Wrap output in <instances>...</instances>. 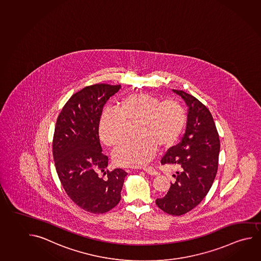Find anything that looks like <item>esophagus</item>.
<instances>
[{
  "label": "esophagus",
  "mask_w": 261,
  "mask_h": 261,
  "mask_svg": "<svg viewBox=\"0 0 261 261\" xmlns=\"http://www.w3.org/2000/svg\"><path fill=\"white\" fill-rule=\"evenodd\" d=\"M143 170H144L147 173H149L150 175L155 176V175H158V174H159V172H157L153 167H147V168H144Z\"/></svg>",
  "instance_id": "34e87169"
}]
</instances>
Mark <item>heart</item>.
<instances>
[{
    "label": "heart",
    "instance_id": "b5f03b06",
    "mask_svg": "<svg viewBox=\"0 0 261 261\" xmlns=\"http://www.w3.org/2000/svg\"><path fill=\"white\" fill-rule=\"evenodd\" d=\"M116 111H103L98 121V136L108 147L123 138L127 123L137 120L134 140L120 142L112 158L121 167H142L154 157L158 147L169 148L186 127V108L177 99L161 101L147 93H133L116 103Z\"/></svg>",
    "mask_w": 261,
    "mask_h": 261
}]
</instances>
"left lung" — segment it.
I'll use <instances>...</instances> for the list:
<instances>
[{
	"instance_id": "1",
	"label": "left lung",
	"mask_w": 261,
	"mask_h": 261,
	"mask_svg": "<svg viewBox=\"0 0 261 261\" xmlns=\"http://www.w3.org/2000/svg\"><path fill=\"white\" fill-rule=\"evenodd\" d=\"M188 106L186 133L180 143L170 148L162 164L178 166L168 193L156 200L160 209L181 216L201 203L212 186L218 168L220 141L212 114L196 97L172 89Z\"/></svg>"
}]
</instances>
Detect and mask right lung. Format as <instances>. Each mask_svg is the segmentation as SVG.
Masks as SVG:
<instances>
[{"label": "right lung", "mask_w": 261, "mask_h": 261, "mask_svg": "<svg viewBox=\"0 0 261 261\" xmlns=\"http://www.w3.org/2000/svg\"><path fill=\"white\" fill-rule=\"evenodd\" d=\"M120 85L95 84L75 93L58 116L53 138V157L66 195L87 212L103 214L119 203L127 172L105 171L98 121L103 107ZM104 172L103 176L99 172ZM107 176L105 177V175Z\"/></svg>", "instance_id": "right-lung-1"}]
</instances>
